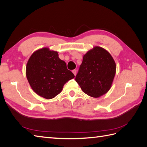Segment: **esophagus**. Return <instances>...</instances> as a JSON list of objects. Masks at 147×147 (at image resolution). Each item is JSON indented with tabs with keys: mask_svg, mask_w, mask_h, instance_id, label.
<instances>
[{
	"mask_svg": "<svg viewBox=\"0 0 147 147\" xmlns=\"http://www.w3.org/2000/svg\"><path fill=\"white\" fill-rule=\"evenodd\" d=\"M72 72H73V74H74L75 76V75H77V70H75V69H74V70H72Z\"/></svg>",
	"mask_w": 147,
	"mask_h": 147,
	"instance_id": "1",
	"label": "esophagus"
}]
</instances>
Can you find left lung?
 I'll return each mask as SVG.
<instances>
[{
    "mask_svg": "<svg viewBox=\"0 0 147 147\" xmlns=\"http://www.w3.org/2000/svg\"><path fill=\"white\" fill-rule=\"evenodd\" d=\"M116 68L110 53L103 48L95 47L83 56L75 81L85 94L99 97L112 86Z\"/></svg>",
    "mask_w": 147,
    "mask_h": 147,
    "instance_id": "1",
    "label": "left lung"
}]
</instances>
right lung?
Masks as SVG:
<instances>
[{"instance_id": "obj_1", "label": "right lung", "mask_w": 147, "mask_h": 147, "mask_svg": "<svg viewBox=\"0 0 147 147\" xmlns=\"http://www.w3.org/2000/svg\"><path fill=\"white\" fill-rule=\"evenodd\" d=\"M26 74L33 91L47 99L59 94L64 84L75 77L65 62L59 59L58 53L48 48L33 53L26 65Z\"/></svg>"}]
</instances>
